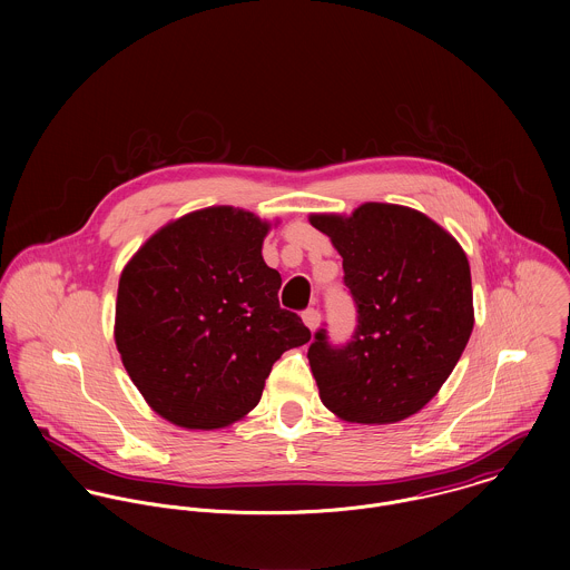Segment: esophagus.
<instances>
[{"instance_id":"1","label":"esophagus","mask_w":570,"mask_h":570,"mask_svg":"<svg viewBox=\"0 0 570 570\" xmlns=\"http://www.w3.org/2000/svg\"><path fill=\"white\" fill-rule=\"evenodd\" d=\"M303 323L309 326L312 331H316L318 325H321V312H318L316 307H309V309H305V312H303Z\"/></svg>"}]
</instances>
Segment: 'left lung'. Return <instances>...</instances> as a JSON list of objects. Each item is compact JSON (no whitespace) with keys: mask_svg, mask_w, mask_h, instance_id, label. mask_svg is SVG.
Listing matches in <instances>:
<instances>
[{"mask_svg":"<svg viewBox=\"0 0 570 570\" xmlns=\"http://www.w3.org/2000/svg\"><path fill=\"white\" fill-rule=\"evenodd\" d=\"M312 226L340 252L357 312L344 344L314 333L307 357L321 400L351 423L402 421L436 395L472 335L468 256L432 219L395 204L314 215Z\"/></svg>","mask_w":570,"mask_h":570,"instance_id":"obj_1","label":"left lung"}]
</instances>
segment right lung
Masks as SVG:
<instances>
[{
    "label": "right lung",
    "mask_w": 570,
    "mask_h": 570,
    "mask_svg": "<svg viewBox=\"0 0 570 570\" xmlns=\"http://www.w3.org/2000/svg\"><path fill=\"white\" fill-rule=\"evenodd\" d=\"M267 230L239 208L197 210L120 274L116 346L147 404L175 425L235 423L258 404L274 362L312 337L278 303L281 274L261 256Z\"/></svg>",
    "instance_id": "1"
}]
</instances>
